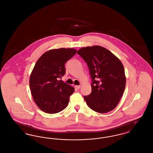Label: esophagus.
Masks as SVG:
<instances>
[{"label": "esophagus", "instance_id": "obj_1", "mask_svg": "<svg viewBox=\"0 0 153 153\" xmlns=\"http://www.w3.org/2000/svg\"><path fill=\"white\" fill-rule=\"evenodd\" d=\"M80 87H81V86H80V85H75V88H76L77 89H79Z\"/></svg>", "mask_w": 153, "mask_h": 153}]
</instances>
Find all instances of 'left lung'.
Segmentation results:
<instances>
[{"mask_svg": "<svg viewBox=\"0 0 153 153\" xmlns=\"http://www.w3.org/2000/svg\"><path fill=\"white\" fill-rule=\"evenodd\" d=\"M77 54L86 62L92 79L91 94L84 96L88 106L102 114L113 110L126 87L122 63L113 53L100 46L82 48Z\"/></svg>", "mask_w": 153, "mask_h": 153, "instance_id": "obj_1", "label": "left lung"}]
</instances>
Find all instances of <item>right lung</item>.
Wrapping results in <instances>:
<instances>
[{
    "label": "right lung",
    "mask_w": 153,
    "mask_h": 153,
    "mask_svg": "<svg viewBox=\"0 0 153 153\" xmlns=\"http://www.w3.org/2000/svg\"><path fill=\"white\" fill-rule=\"evenodd\" d=\"M74 49L60 48L45 52L38 59L29 80L36 105L48 114H56L68 106L74 88L58 80L65 73V64L76 54Z\"/></svg>",
    "instance_id": "1"
}]
</instances>
